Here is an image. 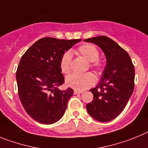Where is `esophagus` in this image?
<instances>
[{
  "label": "esophagus",
  "instance_id": "obj_1",
  "mask_svg": "<svg viewBox=\"0 0 148 148\" xmlns=\"http://www.w3.org/2000/svg\"><path fill=\"white\" fill-rule=\"evenodd\" d=\"M83 93L82 91L77 90H74V94H81V93Z\"/></svg>",
  "mask_w": 148,
  "mask_h": 148
}]
</instances>
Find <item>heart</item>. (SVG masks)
Returning <instances> with one entry per match:
<instances>
[{
  "label": "heart",
  "instance_id": "heart-1",
  "mask_svg": "<svg viewBox=\"0 0 148 148\" xmlns=\"http://www.w3.org/2000/svg\"><path fill=\"white\" fill-rule=\"evenodd\" d=\"M77 52L82 57L90 62V66L97 71H100L102 68V63L99 60V52L97 48L91 44H85L81 45L77 49ZM72 56L69 52L63 54L60 60V69L62 72L68 74L71 71V65ZM96 82L95 76L92 73H85V74H71L66 77V84L69 87L82 90L88 88L89 87L94 85Z\"/></svg>",
  "mask_w": 148,
  "mask_h": 148
}]
</instances>
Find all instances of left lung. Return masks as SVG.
Segmentation results:
<instances>
[{
    "instance_id": "8db88e82",
    "label": "left lung",
    "mask_w": 148,
    "mask_h": 148,
    "mask_svg": "<svg viewBox=\"0 0 148 148\" xmlns=\"http://www.w3.org/2000/svg\"><path fill=\"white\" fill-rule=\"evenodd\" d=\"M101 49L107 59L100 82L90 91L93 100L86 105L90 115L100 122L117 118L125 109L134 88V66L125 49L105 36L84 40Z\"/></svg>"
}]
</instances>
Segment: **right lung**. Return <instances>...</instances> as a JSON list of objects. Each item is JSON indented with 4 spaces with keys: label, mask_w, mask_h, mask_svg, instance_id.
Here are the masks:
<instances>
[{
    "label": "right lung",
    "mask_w": 148,
    "mask_h": 148,
    "mask_svg": "<svg viewBox=\"0 0 148 148\" xmlns=\"http://www.w3.org/2000/svg\"><path fill=\"white\" fill-rule=\"evenodd\" d=\"M80 41L45 37L22 56L16 72L18 93L25 110L34 121L52 124L64 114L74 90L58 88L64 83L60 60L65 52Z\"/></svg>",
    "instance_id": "obj_1"
}]
</instances>
